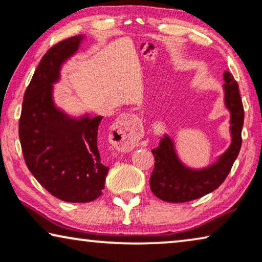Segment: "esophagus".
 I'll list each match as a JSON object with an SVG mask.
<instances>
[{
    "label": "esophagus",
    "mask_w": 262,
    "mask_h": 262,
    "mask_svg": "<svg viewBox=\"0 0 262 262\" xmlns=\"http://www.w3.org/2000/svg\"><path fill=\"white\" fill-rule=\"evenodd\" d=\"M142 123L136 116H123L111 127V142L118 148L132 150L138 144Z\"/></svg>",
    "instance_id": "esophagus-1"
}]
</instances>
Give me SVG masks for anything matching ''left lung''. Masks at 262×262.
Instances as JSON below:
<instances>
[{
	"label": "left lung",
	"mask_w": 262,
	"mask_h": 262,
	"mask_svg": "<svg viewBox=\"0 0 262 262\" xmlns=\"http://www.w3.org/2000/svg\"><path fill=\"white\" fill-rule=\"evenodd\" d=\"M224 81L225 105L231 113L230 148L211 167L192 170L178 160L173 142L167 136L161 138L159 146L151 150L155 156V167L150 177V188L157 198L168 203H186L202 198L220 187L230 173L242 145L245 110L238 84L230 71L224 73Z\"/></svg>",
	"instance_id": "obj_1"
}]
</instances>
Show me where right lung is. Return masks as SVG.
Here are the masks:
<instances>
[{
	"label": "right lung",
	"mask_w": 262,
	"mask_h": 262,
	"mask_svg": "<svg viewBox=\"0 0 262 262\" xmlns=\"http://www.w3.org/2000/svg\"><path fill=\"white\" fill-rule=\"evenodd\" d=\"M81 39L57 42L42 56L25 92L19 120L27 168L46 191L69 203L98 199L110 169L102 164L98 148L102 117L70 119L52 102L51 84L59 76L60 64L76 52Z\"/></svg>",
	"instance_id": "add662e5"
}]
</instances>
